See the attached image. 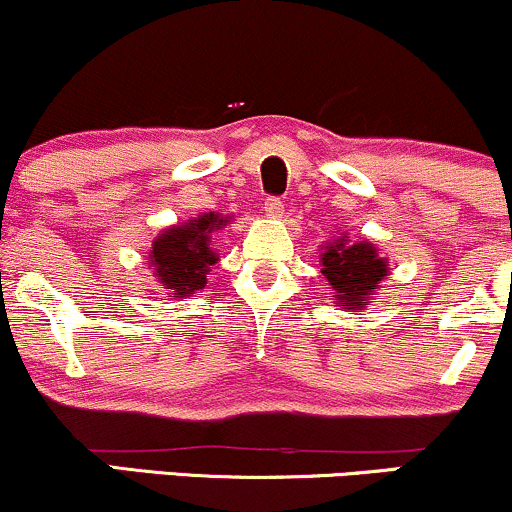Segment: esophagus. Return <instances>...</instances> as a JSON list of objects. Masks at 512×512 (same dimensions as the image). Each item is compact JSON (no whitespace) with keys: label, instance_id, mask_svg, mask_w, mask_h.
I'll list each match as a JSON object with an SVG mask.
<instances>
[{"label":"esophagus","instance_id":"obj_1","mask_svg":"<svg viewBox=\"0 0 512 512\" xmlns=\"http://www.w3.org/2000/svg\"><path fill=\"white\" fill-rule=\"evenodd\" d=\"M262 209L264 214H267V219H281V216H284V202H281L279 197H269Z\"/></svg>","mask_w":512,"mask_h":512}]
</instances>
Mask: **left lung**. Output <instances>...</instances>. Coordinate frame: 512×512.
<instances>
[{"instance_id":"obj_1","label":"left lung","mask_w":512,"mask_h":512,"mask_svg":"<svg viewBox=\"0 0 512 512\" xmlns=\"http://www.w3.org/2000/svg\"><path fill=\"white\" fill-rule=\"evenodd\" d=\"M322 274L330 281L334 301L344 310H363L375 301V291L383 284L387 272V257H383L368 240H354L349 233H339L330 243L322 245Z\"/></svg>"}]
</instances>
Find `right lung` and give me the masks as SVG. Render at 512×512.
<instances>
[{
  "label": "right lung",
  "mask_w": 512,
  "mask_h": 512,
  "mask_svg": "<svg viewBox=\"0 0 512 512\" xmlns=\"http://www.w3.org/2000/svg\"><path fill=\"white\" fill-rule=\"evenodd\" d=\"M228 221L231 216L207 211L197 219L163 228L154 238L149 250V267L154 269L158 284L168 291L170 298H185L207 286V274L219 262V252L211 245V236L226 228Z\"/></svg>",
  "instance_id": "right-lung-1"
}]
</instances>
